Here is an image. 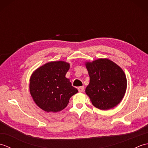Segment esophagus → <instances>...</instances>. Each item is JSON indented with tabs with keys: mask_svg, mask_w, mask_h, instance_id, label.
Returning <instances> with one entry per match:
<instances>
[{
	"mask_svg": "<svg viewBox=\"0 0 148 148\" xmlns=\"http://www.w3.org/2000/svg\"><path fill=\"white\" fill-rule=\"evenodd\" d=\"M78 90H79V92H83L84 90V87L83 86H80V87L78 88Z\"/></svg>",
	"mask_w": 148,
	"mask_h": 148,
	"instance_id": "34e87169",
	"label": "esophagus"
}]
</instances>
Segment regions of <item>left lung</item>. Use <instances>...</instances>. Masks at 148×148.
Listing matches in <instances>:
<instances>
[{"label":"left lung","instance_id":"1","mask_svg":"<svg viewBox=\"0 0 148 148\" xmlns=\"http://www.w3.org/2000/svg\"><path fill=\"white\" fill-rule=\"evenodd\" d=\"M90 83L85 90L92 104L101 110L117 106L126 92L127 81L122 69L107 58L86 62Z\"/></svg>","mask_w":148,"mask_h":148}]
</instances>
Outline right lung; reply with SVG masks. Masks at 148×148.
<instances>
[{"mask_svg": "<svg viewBox=\"0 0 148 148\" xmlns=\"http://www.w3.org/2000/svg\"><path fill=\"white\" fill-rule=\"evenodd\" d=\"M70 64L64 61L48 62L34 71L30 79L34 101L46 112H58L67 107L71 97L78 92L65 75Z\"/></svg>", "mask_w": 148, "mask_h": 148, "instance_id": "add662e5", "label": "right lung"}]
</instances>
